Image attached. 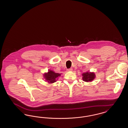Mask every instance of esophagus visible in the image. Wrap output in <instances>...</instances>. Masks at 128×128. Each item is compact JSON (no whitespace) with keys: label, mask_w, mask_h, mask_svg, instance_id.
Wrapping results in <instances>:
<instances>
[{"label":"esophagus","mask_w":128,"mask_h":128,"mask_svg":"<svg viewBox=\"0 0 128 128\" xmlns=\"http://www.w3.org/2000/svg\"><path fill=\"white\" fill-rule=\"evenodd\" d=\"M67 72H72V68H68L67 70Z\"/></svg>","instance_id":"esophagus-1"}]
</instances>
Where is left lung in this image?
<instances>
[{
    "label": "left lung",
    "mask_w": 128,
    "mask_h": 128,
    "mask_svg": "<svg viewBox=\"0 0 128 128\" xmlns=\"http://www.w3.org/2000/svg\"><path fill=\"white\" fill-rule=\"evenodd\" d=\"M83 77L82 80L84 82H91L95 78V74L93 72H87L86 73H84L82 74Z\"/></svg>",
    "instance_id": "left-lung-1"
}]
</instances>
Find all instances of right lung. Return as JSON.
<instances>
[{"label": "right lung", "instance_id": "obj_1", "mask_svg": "<svg viewBox=\"0 0 128 128\" xmlns=\"http://www.w3.org/2000/svg\"><path fill=\"white\" fill-rule=\"evenodd\" d=\"M60 75V74L55 73L53 71L49 70L48 73L44 74V77L49 83H53L57 80V78Z\"/></svg>", "mask_w": 128, "mask_h": 128}]
</instances>
